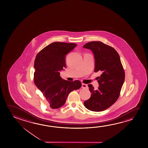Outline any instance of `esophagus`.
I'll list each match as a JSON object with an SVG mask.
<instances>
[{
    "label": "esophagus",
    "mask_w": 148,
    "mask_h": 148,
    "mask_svg": "<svg viewBox=\"0 0 148 148\" xmlns=\"http://www.w3.org/2000/svg\"><path fill=\"white\" fill-rule=\"evenodd\" d=\"M81 88H88V85L87 84H82Z\"/></svg>",
    "instance_id": "34e87169"
}]
</instances>
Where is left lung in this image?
<instances>
[{"label": "left lung", "mask_w": 148, "mask_h": 148, "mask_svg": "<svg viewBox=\"0 0 148 148\" xmlns=\"http://www.w3.org/2000/svg\"><path fill=\"white\" fill-rule=\"evenodd\" d=\"M83 48L92 51L95 58L94 71L102 72L97 81V90L88 84L90 97L84 102L85 108L100 112L112 105L120 96L125 80V73L120 58L115 49L100 41L90 42Z\"/></svg>", "instance_id": "8db88e82"}]
</instances>
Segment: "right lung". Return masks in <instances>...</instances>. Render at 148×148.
Wrapping results in <instances>:
<instances>
[{
	"label": "right lung",
	"instance_id": "obj_1",
	"mask_svg": "<svg viewBox=\"0 0 148 148\" xmlns=\"http://www.w3.org/2000/svg\"><path fill=\"white\" fill-rule=\"evenodd\" d=\"M76 46L73 43L55 42L43 48L36 57L34 82L52 109L63 106L69 94L82 85L79 80L68 81L60 75L66 67V55Z\"/></svg>",
	"mask_w": 148,
	"mask_h": 148
}]
</instances>
